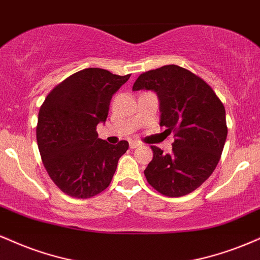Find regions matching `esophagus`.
Segmentation results:
<instances>
[{
	"instance_id": "34e87169",
	"label": "esophagus",
	"mask_w": 260,
	"mask_h": 260,
	"mask_svg": "<svg viewBox=\"0 0 260 260\" xmlns=\"http://www.w3.org/2000/svg\"><path fill=\"white\" fill-rule=\"evenodd\" d=\"M138 146H140V143H138V142H131L129 143V148L131 149H136V148H138Z\"/></svg>"
}]
</instances>
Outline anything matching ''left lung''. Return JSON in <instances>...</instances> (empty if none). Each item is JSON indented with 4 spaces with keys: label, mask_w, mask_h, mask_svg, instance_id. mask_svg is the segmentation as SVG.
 Listing matches in <instances>:
<instances>
[{
    "label": "left lung",
    "mask_w": 260,
    "mask_h": 260,
    "mask_svg": "<svg viewBox=\"0 0 260 260\" xmlns=\"http://www.w3.org/2000/svg\"><path fill=\"white\" fill-rule=\"evenodd\" d=\"M139 89L157 93L160 124L176 137L171 154L151 146L146 180L168 198L187 195L208 179L220 160L228 134L223 103L206 81L178 65L143 73L133 84V90Z\"/></svg>",
    "instance_id": "obj_1"
}]
</instances>
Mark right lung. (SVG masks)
I'll return each mask as SVG.
<instances>
[{
	"mask_svg": "<svg viewBox=\"0 0 260 260\" xmlns=\"http://www.w3.org/2000/svg\"><path fill=\"white\" fill-rule=\"evenodd\" d=\"M131 75L99 68L75 73L53 88L39 111L36 139L47 173L62 192L89 199L110 185L128 142L116 145L98 138L114 93Z\"/></svg>",
	"mask_w": 260,
	"mask_h": 260,
	"instance_id": "add662e5",
	"label": "right lung"
}]
</instances>
